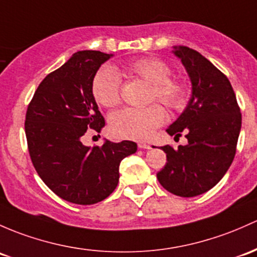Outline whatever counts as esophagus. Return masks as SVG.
I'll list each match as a JSON object with an SVG mask.
<instances>
[{
	"label": "esophagus",
	"instance_id": "34e87169",
	"mask_svg": "<svg viewBox=\"0 0 257 257\" xmlns=\"http://www.w3.org/2000/svg\"><path fill=\"white\" fill-rule=\"evenodd\" d=\"M138 147L140 148V149H150V144H148V143H143V142H140V143H138Z\"/></svg>",
	"mask_w": 257,
	"mask_h": 257
}]
</instances>
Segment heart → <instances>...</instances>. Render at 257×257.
Segmentation results:
<instances>
[{
  "mask_svg": "<svg viewBox=\"0 0 257 257\" xmlns=\"http://www.w3.org/2000/svg\"><path fill=\"white\" fill-rule=\"evenodd\" d=\"M129 76L139 77L151 85V99L169 108H180L186 101V88L180 81L170 79L171 70L166 63L156 58H143L124 67ZM92 93L102 106H118L121 99V79L114 67L104 66L94 75ZM166 120V112L159 104L145 108H124L113 113L109 119L110 131L123 139L144 140Z\"/></svg>",
  "mask_w": 257,
  "mask_h": 257,
  "instance_id": "b5f03b06",
  "label": "heart"
}]
</instances>
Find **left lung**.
<instances>
[{
	"label": "left lung",
	"instance_id": "1",
	"mask_svg": "<svg viewBox=\"0 0 257 257\" xmlns=\"http://www.w3.org/2000/svg\"><path fill=\"white\" fill-rule=\"evenodd\" d=\"M192 86L185 110L169 128L170 136L185 133L187 145L161 147L167 163L158 180L169 192L194 197L207 192L230 167L241 129V113L228 77L198 51L174 47Z\"/></svg>",
	"mask_w": 257,
	"mask_h": 257
}]
</instances>
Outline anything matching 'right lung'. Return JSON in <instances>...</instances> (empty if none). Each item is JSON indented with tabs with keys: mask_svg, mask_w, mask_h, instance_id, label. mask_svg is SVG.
<instances>
[{
	"mask_svg": "<svg viewBox=\"0 0 257 257\" xmlns=\"http://www.w3.org/2000/svg\"><path fill=\"white\" fill-rule=\"evenodd\" d=\"M112 56L97 50L75 53L40 82L27 109L24 128L38 175L54 193L75 204L107 198L118 185L120 161L138 149L129 140L82 144L86 132L101 133L104 126L92 81Z\"/></svg>",
	"mask_w": 257,
	"mask_h": 257,
	"instance_id": "right-lung-1",
	"label": "right lung"
}]
</instances>
